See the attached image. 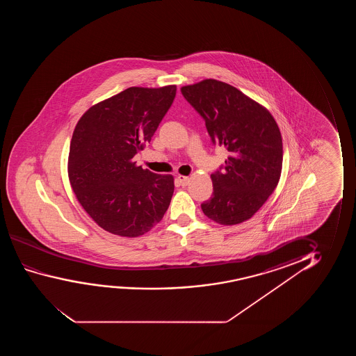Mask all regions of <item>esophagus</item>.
Segmentation results:
<instances>
[{
	"mask_svg": "<svg viewBox=\"0 0 356 356\" xmlns=\"http://www.w3.org/2000/svg\"><path fill=\"white\" fill-rule=\"evenodd\" d=\"M177 180L180 182L181 186H187V184L190 182V177L188 176L179 175L177 176Z\"/></svg>",
	"mask_w": 356,
	"mask_h": 356,
	"instance_id": "obj_1",
	"label": "esophagus"
}]
</instances>
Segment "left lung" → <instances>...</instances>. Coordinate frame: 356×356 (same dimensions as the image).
Returning <instances> with one entry per match:
<instances>
[{"mask_svg":"<svg viewBox=\"0 0 356 356\" xmlns=\"http://www.w3.org/2000/svg\"><path fill=\"white\" fill-rule=\"evenodd\" d=\"M186 101L204 119L214 146L229 158L211 174L213 195L202 203L209 219L236 225L250 219L277 186L282 170V137L263 106L214 79L181 88Z\"/></svg>","mask_w":356,"mask_h":356,"instance_id":"obj_1","label":"left lung"}]
</instances>
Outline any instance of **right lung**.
Here are the masks:
<instances>
[{
	"mask_svg": "<svg viewBox=\"0 0 356 356\" xmlns=\"http://www.w3.org/2000/svg\"><path fill=\"white\" fill-rule=\"evenodd\" d=\"M176 96L175 85L129 88L90 108L74 130L70 185L102 229L124 237L146 234L170 205L174 177L136 166Z\"/></svg>",
	"mask_w": 356,
	"mask_h": 356,
	"instance_id": "obj_1",
	"label": "right lung"
}]
</instances>
